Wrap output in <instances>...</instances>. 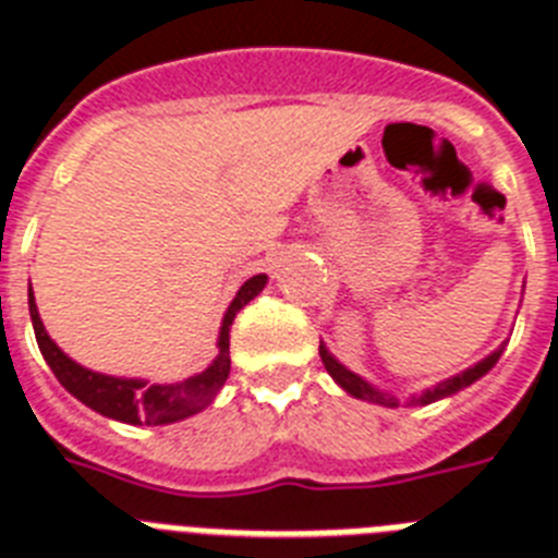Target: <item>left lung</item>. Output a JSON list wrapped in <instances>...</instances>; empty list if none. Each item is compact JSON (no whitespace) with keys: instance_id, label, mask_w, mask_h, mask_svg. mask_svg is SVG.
I'll return each instance as SVG.
<instances>
[{"instance_id":"1","label":"left lung","mask_w":558,"mask_h":558,"mask_svg":"<svg viewBox=\"0 0 558 558\" xmlns=\"http://www.w3.org/2000/svg\"><path fill=\"white\" fill-rule=\"evenodd\" d=\"M501 353H505V344H499V348H496L490 356H485L482 362L471 365L468 371L456 373V376H450V379H441L439 385L422 390V393H413L404 404H430V402H439V399H448V396L459 393V390L471 388L473 381L482 379V376H485V373L490 371L496 362H499ZM319 356H322V365H325V371L333 376V381L344 390V393H351L353 399H362V402L381 404V408H399V399H396L393 393H388V390L373 388L371 381L362 379L359 373L348 371V367H344L342 362H339V359H336L333 353L328 351V344H325V342H319Z\"/></svg>"}]
</instances>
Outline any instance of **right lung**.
Returning a JSON list of instances; mask_svg holds the SVG:
<instances>
[{"label": "right lung", "instance_id": "right-lung-1", "mask_svg": "<svg viewBox=\"0 0 558 558\" xmlns=\"http://www.w3.org/2000/svg\"><path fill=\"white\" fill-rule=\"evenodd\" d=\"M265 284H268V276L259 274L251 276L236 290V296H233V302H230L222 316V328H219V339H216V348H219L216 359L202 373H193V376L173 381V385H150L147 379L108 376V373L82 367L48 336L39 319V307H36L31 288H27V311H31L41 356H45L48 367L68 393L76 396L90 411L117 418L124 425H173V422H182L193 413L205 411L207 404L216 399V393L222 390L230 373V325L253 296H259Z\"/></svg>", "mask_w": 558, "mask_h": 558}]
</instances>
